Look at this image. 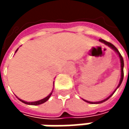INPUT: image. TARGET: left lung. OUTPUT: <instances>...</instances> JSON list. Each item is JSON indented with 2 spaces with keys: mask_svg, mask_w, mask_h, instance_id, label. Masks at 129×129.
Wrapping results in <instances>:
<instances>
[{
  "mask_svg": "<svg viewBox=\"0 0 129 129\" xmlns=\"http://www.w3.org/2000/svg\"><path fill=\"white\" fill-rule=\"evenodd\" d=\"M99 42H102V43H104V44H105L106 45H108V47H110L111 48H112L115 52H116V54H118V56H119V60H120V66H121V78H120V80H119V84H118V86H117V87L116 88V90L114 91V92L112 93V94H111L108 98H106L105 99H104V100H102V101H99V102H89V101H87V100H84V101H85V102H88V103H90V104H100V103H102V102H105V101H107L108 99H110L111 96H112V95L115 92V91L116 90V89L120 86V84H122V80H123V76H124V73H123V67H124V61H123V58H122V55L120 54V53L119 52V51L117 50V48H116V47L113 45V44H111V43H110V42H107V41H105V40H104V39H99Z\"/></svg>",
  "mask_w": 129,
  "mask_h": 129,
  "instance_id": "8db88e82",
  "label": "left lung"
}]
</instances>
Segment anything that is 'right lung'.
I'll return each instance as SVG.
<instances>
[{"label":"right lung","mask_w":129,"mask_h":129,"mask_svg":"<svg viewBox=\"0 0 129 129\" xmlns=\"http://www.w3.org/2000/svg\"><path fill=\"white\" fill-rule=\"evenodd\" d=\"M18 49L15 51V52L18 51ZM54 90V89H53ZM52 92H53V90H52ZM52 92L48 95V96H46L45 98H44V99H41V100H39V101H36V102H25V101H24V100H21V99H19V98H18L21 102H23V103H24V104H26V105H41V104H43V103H45L46 101H48V99L51 97V94H52Z\"/></svg>","instance_id":"obj_1"}]
</instances>
